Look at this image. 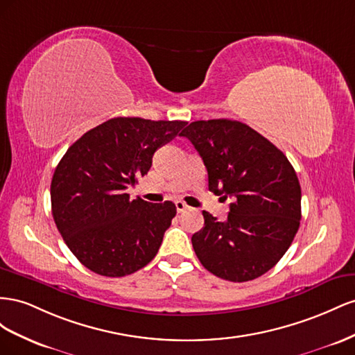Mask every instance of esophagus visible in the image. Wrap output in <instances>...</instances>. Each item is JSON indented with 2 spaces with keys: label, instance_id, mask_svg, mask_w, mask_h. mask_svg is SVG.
<instances>
[{
  "label": "esophagus",
  "instance_id": "34e87169",
  "mask_svg": "<svg viewBox=\"0 0 355 355\" xmlns=\"http://www.w3.org/2000/svg\"><path fill=\"white\" fill-rule=\"evenodd\" d=\"M175 208H177L178 212H183V211H186L189 208V205L186 204V202H183V200H177L175 202Z\"/></svg>",
  "mask_w": 355,
  "mask_h": 355
}]
</instances>
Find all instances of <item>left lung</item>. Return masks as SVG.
Segmentation results:
<instances>
[{"label": "left lung", "instance_id": "left-lung-1", "mask_svg": "<svg viewBox=\"0 0 355 355\" xmlns=\"http://www.w3.org/2000/svg\"><path fill=\"white\" fill-rule=\"evenodd\" d=\"M180 135L204 160L212 193L234 198L226 220L202 212L204 227L191 236L202 266L232 282L261 277L286 254L300 225L295 168L269 139L236 120H198Z\"/></svg>", "mask_w": 355, "mask_h": 355}]
</instances>
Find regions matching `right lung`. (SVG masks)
<instances>
[{
  "label": "right lung",
  "instance_id": "1",
  "mask_svg": "<svg viewBox=\"0 0 355 355\" xmlns=\"http://www.w3.org/2000/svg\"><path fill=\"white\" fill-rule=\"evenodd\" d=\"M187 121L114 117L87 130L58 164L50 186L59 234L78 261L104 277H125L155 259L177 214L171 200L130 199L155 151Z\"/></svg>",
  "mask_w": 355,
  "mask_h": 355
}]
</instances>
